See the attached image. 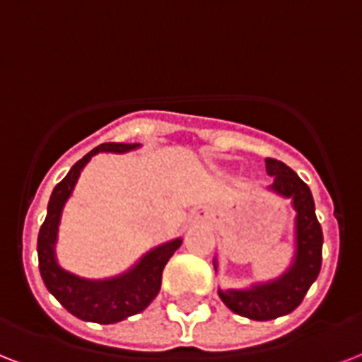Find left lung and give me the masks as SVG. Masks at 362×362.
<instances>
[{"mask_svg":"<svg viewBox=\"0 0 362 362\" xmlns=\"http://www.w3.org/2000/svg\"><path fill=\"white\" fill-rule=\"evenodd\" d=\"M266 172L274 177L270 190L293 200L296 211L295 260L291 268L274 281L259 283L243 291L219 288L221 300L232 312L255 321H270L295 312L304 300L308 288L317 279L323 260V230L315 217V204L310 187L287 164L276 158H266ZM213 266L217 270L215 262Z\"/></svg>","mask_w":362,"mask_h":362,"instance_id":"obj_1","label":"left lung"}]
</instances>
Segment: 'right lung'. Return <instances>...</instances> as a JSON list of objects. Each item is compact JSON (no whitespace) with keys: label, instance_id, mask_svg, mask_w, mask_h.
I'll return each instance as SVG.
<instances>
[{"label":"right lung","instance_id":"obj_1","mask_svg":"<svg viewBox=\"0 0 362 362\" xmlns=\"http://www.w3.org/2000/svg\"><path fill=\"white\" fill-rule=\"evenodd\" d=\"M139 143H102L96 149H92L74 168L67 175L56 185L50 194L47 217L39 228L37 238V257L39 272L43 277L49 293L66 308L67 312L74 313L75 317L90 323H119L122 319L143 312L155 300L162 285V270L168 260L181 245V238L172 242L158 245L147 255H143L139 262L122 276L111 279L92 281L85 277L69 274L58 266L54 255L56 234L60 225V215L64 204L74 192V187L81 175V170L86 166L96 153H126L137 149Z\"/></svg>","mask_w":362,"mask_h":362}]
</instances>
